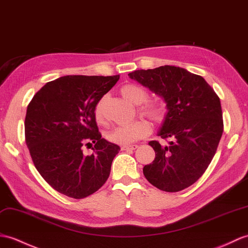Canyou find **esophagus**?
<instances>
[{"label": "esophagus", "mask_w": 248, "mask_h": 248, "mask_svg": "<svg viewBox=\"0 0 248 248\" xmlns=\"http://www.w3.org/2000/svg\"><path fill=\"white\" fill-rule=\"evenodd\" d=\"M138 146L137 145H125V146H122V150L125 151V150H135L137 149Z\"/></svg>", "instance_id": "esophagus-1"}]
</instances>
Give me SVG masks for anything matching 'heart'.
<instances>
[{
    "label": "heart",
    "mask_w": 248,
    "mask_h": 248,
    "mask_svg": "<svg viewBox=\"0 0 248 248\" xmlns=\"http://www.w3.org/2000/svg\"><path fill=\"white\" fill-rule=\"evenodd\" d=\"M120 93L126 100L134 103V105H140L138 107V113L142 116L148 117L154 124H162L166 119L167 111L163 103L157 101H148L149 94L148 92L142 89L141 86L136 84H124L120 89ZM103 97L97 102L94 108L95 120L100 124H106V107ZM151 133V124L145 119H137L129 124L116 126L107 133V138L111 142L117 143V145H130V143L137 141L142 138L147 137Z\"/></svg>",
    "instance_id": "b5f03b06"
}]
</instances>
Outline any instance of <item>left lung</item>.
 <instances>
[{
    "label": "left lung",
    "mask_w": 248,
    "mask_h": 248,
    "mask_svg": "<svg viewBox=\"0 0 248 248\" xmlns=\"http://www.w3.org/2000/svg\"><path fill=\"white\" fill-rule=\"evenodd\" d=\"M129 76L163 96L168 108L158 135L171 140L165 147L157 140L149 142L155 158L143 167V175L166 192L188 188L217 152L224 129L220 98L202 76L178 66L138 70Z\"/></svg>",
    "instance_id": "left-lung-1"
}]
</instances>
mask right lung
Returning a JSON list of instances; mask_svg holds the SVG:
<instances>
[{
  "instance_id": "1",
  "label": "right lung",
  "mask_w": 248,
  "mask_h": 248,
  "mask_svg": "<svg viewBox=\"0 0 248 248\" xmlns=\"http://www.w3.org/2000/svg\"><path fill=\"white\" fill-rule=\"evenodd\" d=\"M119 80L115 76L60 77L40 89L27 107L25 141L34 167L57 191L84 199L107 182L120 148L98 131L94 108ZM94 143L85 155L83 145Z\"/></svg>"
}]
</instances>
